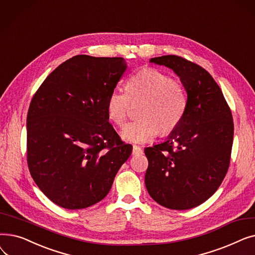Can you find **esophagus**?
Wrapping results in <instances>:
<instances>
[{"instance_id": "obj_1", "label": "esophagus", "mask_w": 255, "mask_h": 255, "mask_svg": "<svg viewBox=\"0 0 255 255\" xmlns=\"http://www.w3.org/2000/svg\"><path fill=\"white\" fill-rule=\"evenodd\" d=\"M142 153V150H141V148L140 146H138V145H133V148H132V154L133 155H138V154H141Z\"/></svg>"}]
</instances>
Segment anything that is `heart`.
<instances>
[{
    "label": "heart",
    "mask_w": 255,
    "mask_h": 255,
    "mask_svg": "<svg viewBox=\"0 0 255 255\" xmlns=\"http://www.w3.org/2000/svg\"><path fill=\"white\" fill-rule=\"evenodd\" d=\"M142 100L138 116L121 133L124 140L143 143L153 140L160 131L167 134L182 121L187 96L182 84L157 69H144L129 78L126 91L114 90L106 101L111 121L122 127L130 112V101Z\"/></svg>",
    "instance_id": "obj_1"
}]
</instances>
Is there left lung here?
<instances>
[{"label":"left lung","mask_w":255,"mask_h":255,"mask_svg":"<svg viewBox=\"0 0 255 255\" xmlns=\"http://www.w3.org/2000/svg\"><path fill=\"white\" fill-rule=\"evenodd\" d=\"M150 62L168 67L180 77L187 92V109L165 141L144 149L149 161L146 190L165 208L192 209L216 192L229 169L232 112L221 89L203 67L173 55Z\"/></svg>","instance_id":"1"}]
</instances>
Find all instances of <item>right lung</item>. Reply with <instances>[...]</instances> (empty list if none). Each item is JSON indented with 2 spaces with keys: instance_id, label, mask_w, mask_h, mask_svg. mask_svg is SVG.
<instances>
[{
  "instance_id": "right-lung-1",
  "label": "right lung",
  "mask_w": 255,
  "mask_h": 255,
  "mask_svg": "<svg viewBox=\"0 0 255 255\" xmlns=\"http://www.w3.org/2000/svg\"><path fill=\"white\" fill-rule=\"evenodd\" d=\"M127 69L123 58L75 56L39 87L26 117V160L39 189L68 209L110 192L132 145L109 123L106 101Z\"/></svg>"
}]
</instances>
